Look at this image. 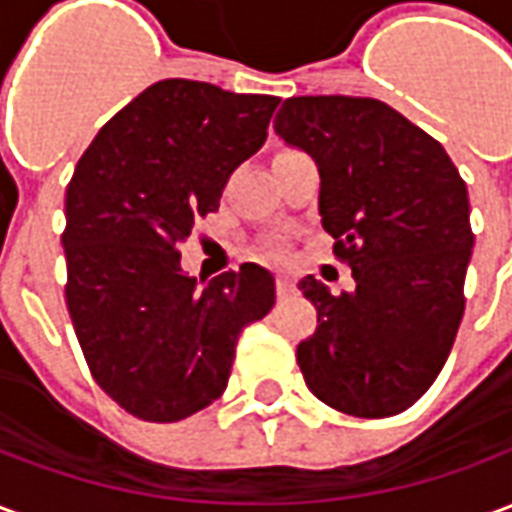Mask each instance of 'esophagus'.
Here are the masks:
<instances>
[{"label":"esophagus","instance_id":"obj_1","mask_svg":"<svg viewBox=\"0 0 512 512\" xmlns=\"http://www.w3.org/2000/svg\"><path fill=\"white\" fill-rule=\"evenodd\" d=\"M277 290H279V296H288V293H293V282H290V277H282V274H279Z\"/></svg>","mask_w":512,"mask_h":512}]
</instances>
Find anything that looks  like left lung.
Segmentation results:
<instances>
[{
  "instance_id": "8db88e82",
  "label": "left lung",
  "mask_w": 512,
  "mask_h": 512,
  "mask_svg": "<svg viewBox=\"0 0 512 512\" xmlns=\"http://www.w3.org/2000/svg\"><path fill=\"white\" fill-rule=\"evenodd\" d=\"M321 175L318 213L354 290L304 277L318 310L296 348L304 381L351 417H392L436 381L461 326L469 194L447 150L376 98L301 95L274 117Z\"/></svg>"
}]
</instances>
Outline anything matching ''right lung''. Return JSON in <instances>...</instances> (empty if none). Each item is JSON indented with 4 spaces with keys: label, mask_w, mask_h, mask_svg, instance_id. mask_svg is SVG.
Segmentation results:
<instances>
[{
    "label": "right lung",
    "mask_w": 512,
    "mask_h": 512,
    "mask_svg": "<svg viewBox=\"0 0 512 512\" xmlns=\"http://www.w3.org/2000/svg\"><path fill=\"white\" fill-rule=\"evenodd\" d=\"M277 95L164 79L84 150L65 191V301L95 384L145 422H178L227 389L244 326L274 307L257 263L205 288L180 268L194 219L268 136Z\"/></svg>",
    "instance_id": "right-lung-1"
}]
</instances>
